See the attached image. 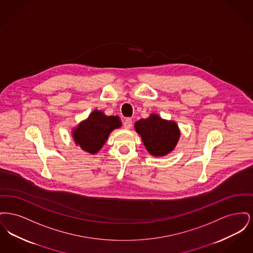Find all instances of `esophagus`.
<instances>
[{"label":"esophagus","mask_w":253,"mask_h":253,"mask_svg":"<svg viewBox=\"0 0 253 253\" xmlns=\"http://www.w3.org/2000/svg\"><path fill=\"white\" fill-rule=\"evenodd\" d=\"M123 126L125 129H131L132 126V121L131 119H126L123 122Z\"/></svg>","instance_id":"1"}]
</instances>
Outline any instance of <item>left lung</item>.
Returning a JSON list of instances; mask_svg holds the SVG:
<instances>
[{"mask_svg":"<svg viewBox=\"0 0 253 253\" xmlns=\"http://www.w3.org/2000/svg\"><path fill=\"white\" fill-rule=\"evenodd\" d=\"M134 129L141 136L147 151L154 157H164L177 144L180 130L174 121L162 120L158 115L134 123Z\"/></svg>","mask_w":253,"mask_h":253,"instance_id":"left-lung-1","label":"left lung"}]
</instances>
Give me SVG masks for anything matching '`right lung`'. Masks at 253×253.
I'll list each match as a JSON object with an SVG mask.
<instances>
[{"mask_svg": "<svg viewBox=\"0 0 253 253\" xmlns=\"http://www.w3.org/2000/svg\"><path fill=\"white\" fill-rule=\"evenodd\" d=\"M121 126L118 116H105L103 112L94 110L73 130V138L84 151L94 155L105 144L110 132Z\"/></svg>", "mask_w": 253, "mask_h": 253, "instance_id": "obj_1", "label": "right lung"}]
</instances>
